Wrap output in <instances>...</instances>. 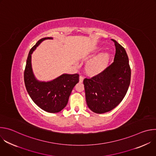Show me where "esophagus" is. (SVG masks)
Segmentation results:
<instances>
[{
	"label": "esophagus",
	"instance_id": "esophagus-1",
	"mask_svg": "<svg viewBox=\"0 0 156 156\" xmlns=\"http://www.w3.org/2000/svg\"><path fill=\"white\" fill-rule=\"evenodd\" d=\"M84 78L82 76H80V83H83Z\"/></svg>",
	"mask_w": 156,
	"mask_h": 156
}]
</instances>
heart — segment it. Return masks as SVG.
Here are the masks:
<instances>
[{
    "instance_id": "1",
    "label": "heart",
    "mask_w": 156,
    "mask_h": 156,
    "mask_svg": "<svg viewBox=\"0 0 156 156\" xmlns=\"http://www.w3.org/2000/svg\"><path fill=\"white\" fill-rule=\"evenodd\" d=\"M108 55L101 54L91 60L87 64V70L91 74H98L106 67L108 62Z\"/></svg>"
}]
</instances>
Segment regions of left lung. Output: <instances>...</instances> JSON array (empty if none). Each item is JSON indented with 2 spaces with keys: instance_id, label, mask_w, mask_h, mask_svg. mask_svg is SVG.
<instances>
[{
  "instance_id": "8db88e82",
  "label": "left lung",
  "mask_w": 156,
  "mask_h": 156,
  "mask_svg": "<svg viewBox=\"0 0 156 156\" xmlns=\"http://www.w3.org/2000/svg\"><path fill=\"white\" fill-rule=\"evenodd\" d=\"M114 62L91 78H85L86 101L96 114H104L116 107L125 96L130 84L131 69L125 49L115 40Z\"/></svg>"
}]
</instances>
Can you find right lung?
I'll use <instances>...</instances> for the list:
<instances>
[{
	"label": "right lung",
	"instance_id": "obj_1",
	"mask_svg": "<svg viewBox=\"0 0 156 156\" xmlns=\"http://www.w3.org/2000/svg\"><path fill=\"white\" fill-rule=\"evenodd\" d=\"M52 39L42 38L31 49L27 60L24 81L28 94L38 107L48 112L57 113L67 104L72 90L79 82V75L63 74L47 82L36 78L31 66V54L43 41Z\"/></svg>",
	"mask_w": 156,
	"mask_h": 156
}]
</instances>
